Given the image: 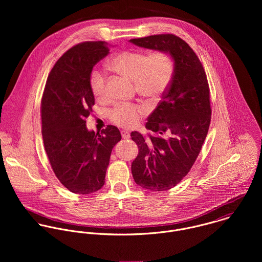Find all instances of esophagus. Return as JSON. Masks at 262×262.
Listing matches in <instances>:
<instances>
[{
    "mask_svg": "<svg viewBox=\"0 0 262 262\" xmlns=\"http://www.w3.org/2000/svg\"><path fill=\"white\" fill-rule=\"evenodd\" d=\"M121 134H122V137H123V139H128V138H130V134H129V132H127V131H121Z\"/></svg>",
    "mask_w": 262,
    "mask_h": 262,
    "instance_id": "34e87169",
    "label": "esophagus"
}]
</instances>
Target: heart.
I'll return each instance as SVG.
<instances>
[{"label": "heart", "mask_w": 262, "mask_h": 262, "mask_svg": "<svg viewBox=\"0 0 262 262\" xmlns=\"http://www.w3.org/2000/svg\"><path fill=\"white\" fill-rule=\"evenodd\" d=\"M110 69L134 81L136 92L150 101L159 100L168 89L173 75V60L163 51L147 54L142 51H123L113 57ZM91 89L98 100L107 96V77L100 70L90 76ZM145 109L137 104H120L109 113L115 124L123 128L134 127Z\"/></svg>", "instance_id": "b5f03b06"}]
</instances>
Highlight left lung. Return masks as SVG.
<instances>
[{"label": "left lung", "instance_id": "8db88e82", "mask_svg": "<svg viewBox=\"0 0 262 262\" xmlns=\"http://www.w3.org/2000/svg\"><path fill=\"white\" fill-rule=\"evenodd\" d=\"M130 42L166 52L174 62L171 82L145 125L155 135L131 133L139 148L131 165L135 183L163 191L187 176L207 137L212 113L208 79L199 57L182 38L159 34Z\"/></svg>", "mask_w": 262, "mask_h": 262}]
</instances>
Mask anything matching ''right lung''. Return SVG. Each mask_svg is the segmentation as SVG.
Wrapping results in <instances>:
<instances>
[{
  "label": "right lung",
  "instance_id": "obj_1",
  "mask_svg": "<svg viewBox=\"0 0 262 262\" xmlns=\"http://www.w3.org/2000/svg\"><path fill=\"white\" fill-rule=\"evenodd\" d=\"M109 51L104 41L69 49L52 68L41 100V132L50 165L59 182L78 194L104 186L111 152L122 138L116 126L95 133L85 125L95 105L90 76Z\"/></svg>",
  "mask_w": 262,
  "mask_h": 262
}]
</instances>
